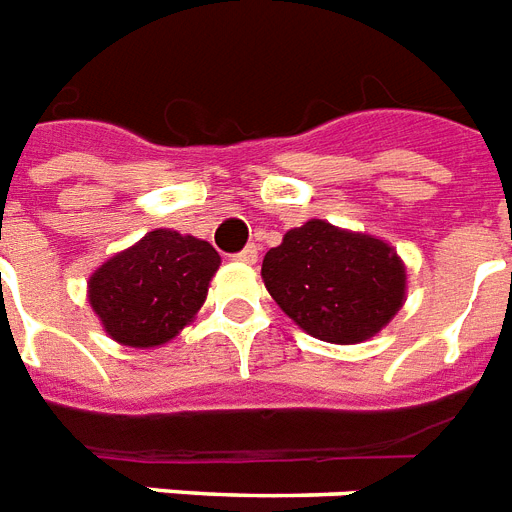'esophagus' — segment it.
Listing matches in <instances>:
<instances>
[{"instance_id":"obj_1","label":"esophagus","mask_w":512,"mask_h":512,"mask_svg":"<svg viewBox=\"0 0 512 512\" xmlns=\"http://www.w3.org/2000/svg\"><path fill=\"white\" fill-rule=\"evenodd\" d=\"M236 260H239V263L255 265L257 263V247H255V244H249L247 249H241L239 255H236Z\"/></svg>"}]
</instances>
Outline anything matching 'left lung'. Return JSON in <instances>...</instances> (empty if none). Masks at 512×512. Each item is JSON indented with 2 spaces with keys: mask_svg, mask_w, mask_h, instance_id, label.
Masks as SVG:
<instances>
[{
  "mask_svg": "<svg viewBox=\"0 0 512 512\" xmlns=\"http://www.w3.org/2000/svg\"><path fill=\"white\" fill-rule=\"evenodd\" d=\"M265 290L308 335L327 343H362L403 308L408 271L378 236L308 220L265 252Z\"/></svg>",
  "mask_w": 512,
  "mask_h": 512,
  "instance_id": "left-lung-1",
  "label": "left lung"
}]
</instances>
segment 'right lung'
<instances>
[{
    "instance_id": "obj_1",
    "label": "right lung",
    "mask_w": 512,
    "mask_h": 512,
    "mask_svg": "<svg viewBox=\"0 0 512 512\" xmlns=\"http://www.w3.org/2000/svg\"><path fill=\"white\" fill-rule=\"evenodd\" d=\"M220 263L209 241L155 228L91 273L88 303L112 341L155 349L193 322Z\"/></svg>"
}]
</instances>
